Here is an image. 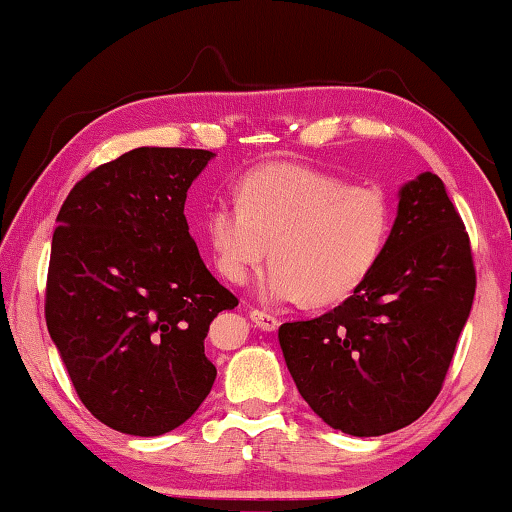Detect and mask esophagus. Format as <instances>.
<instances>
[{"label": "esophagus", "mask_w": 512, "mask_h": 512, "mask_svg": "<svg viewBox=\"0 0 512 512\" xmlns=\"http://www.w3.org/2000/svg\"><path fill=\"white\" fill-rule=\"evenodd\" d=\"M250 319H253V323H255L257 328H262L266 332L278 330V326H280L278 316L264 312V310H259V307H253V310H250Z\"/></svg>", "instance_id": "esophagus-1"}]
</instances>
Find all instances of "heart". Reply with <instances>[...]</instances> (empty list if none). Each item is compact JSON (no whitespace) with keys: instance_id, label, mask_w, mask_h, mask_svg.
<instances>
[{"instance_id":"heart-1","label":"heart","mask_w":512,"mask_h":512,"mask_svg":"<svg viewBox=\"0 0 512 512\" xmlns=\"http://www.w3.org/2000/svg\"><path fill=\"white\" fill-rule=\"evenodd\" d=\"M394 227L380 186L348 184L314 166L278 161L248 170L237 202H214L205 230L218 271L243 285L269 255L266 300L332 305L358 291L383 259Z\"/></svg>"}]
</instances>
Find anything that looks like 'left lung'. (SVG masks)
<instances>
[{
  "label": "left lung",
  "mask_w": 512,
  "mask_h": 512,
  "mask_svg": "<svg viewBox=\"0 0 512 512\" xmlns=\"http://www.w3.org/2000/svg\"><path fill=\"white\" fill-rule=\"evenodd\" d=\"M474 291L465 223L440 177L421 173L401 189L387 250L364 285L335 310L280 326L300 396L348 435L412 424L440 394Z\"/></svg>",
  "instance_id": "1"
}]
</instances>
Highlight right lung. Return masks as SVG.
<instances>
[{"label": "right lung", "mask_w": 512, "mask_h": 512, "mask_svg": "<svg viewBox=\"0 0 512 512\" xmlns=\"http://www.w3.org/2000/svg\"><path fill=\"white\" fill-rule=\"evenodd\" d=\"M212 157L129 150L81 177L56 216L47 330L81 403L113 431H173L214 385L205 337L239 298L207 271L184 216Z\"/></svg>", "instance_id": "right-lung-1"}]
</instances>
